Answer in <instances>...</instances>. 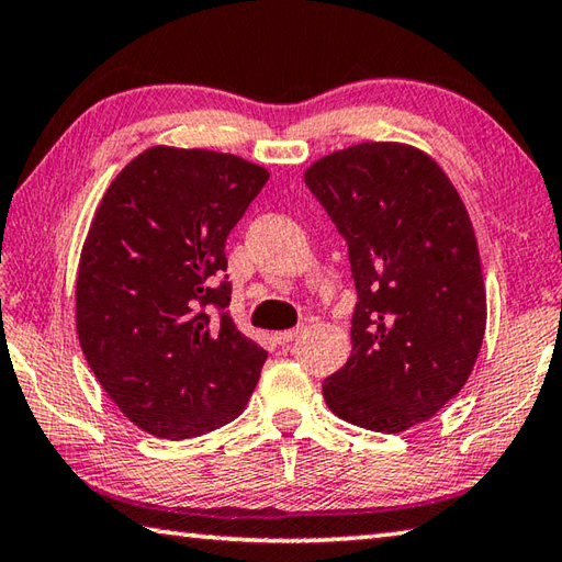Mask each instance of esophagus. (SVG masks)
<instances>
[{
	"label": "esophagus",
	"instance_id": "obj_1",
	"mask_svg": "<svg viewBox=\"0 0 562 562\" xmlns=\"http://www.w3.org/2000/svg\"><path fill=\"white\" fill-rule=\"evenodd\" d=\"M296 336H300V328H294V330H282V333H274L272 336V340L278 342V345H290Z\"/></svg>",
	"mask_w": 562,
	"mask_h": 562
}]
</instances>
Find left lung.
Instances as JSON below:
<instances>
[{
  "label": "left lung",
  "instance_id": "1",
  "mask_svg": "<svg viewBox=\"0 0 562 562\" xmlns=\"http://www.w3.org/2000/svg\"><path fill=\"white\" fill-rule=\"evenodd\" d=\"M348 244L352 355L324 381L342 420L396 435L432 417L471 376L485 333L475 234L425 151L364 142L304 173Z\"/></svg>",
  "mask_w": 562,
  "mask_h": 562
}]
</instances>
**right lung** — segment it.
<instances>
[{
    "mask_svg": "<svg viewBox=\"0 0 562 562\" xmlns=\"http://www.w3.org/2000/svg\"><path fill=\"white\" fill-rule=\"evenodd\" d=\"M268 183L234 154L151 147L105 190L77 278L83 357L145 432L188 439L244 413L268 352L229 316L226 236Z\"/></svg>",
    "mask_w": 562,
    "mask_h": 562,
    "instance_id": "1",
    "label": "right lung"
}]
</instances>
